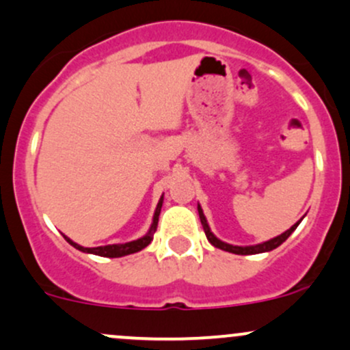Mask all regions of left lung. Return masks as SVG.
I'll return each instance as SVG.
<instances>
[{
  "instance_id": "8db88e82",
  "label": "left lung",
  "mask_w": 350,
  "mask_h": 350,
  "mask_svg": "<svg viewBox=\"0 0 350 350\" xmlns=\"http://www.w3.org/2000/svg\"><path fill=\"white\" fill-rule=\"evenodd\" d=\"M198 213H199V219H201L202 229H204V232H206L207 241H209V243L213 244L214 247L222 249V251H226V252H232V254H239V256L260 254V252H269V251H272V249L279 247V245H281L284 241H286L287 237H289L291 234H293L295 229H297V226L301 224V221H302V219H304V217H301L297 222H295L293 228L287 229L286 232L279 234V236L272 237V239H269V241H264V243H260V244H254V245H232V244L224 243V241H221V239H219V237L214 236V232L211 231L209 224H207V219L204 216V213H202L201 204H198Z\"/></svg>"
}]
</instances>
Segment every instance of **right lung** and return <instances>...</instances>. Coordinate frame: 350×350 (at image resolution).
<instances>
[{"mask_svg": "<svg viewBox=\"0 0 350 350\" xmlns=\"http://www.w3.org/2000/svg\"><path fill=\"white\" fill-rule=\"evenodd\" d=\"M163 201H164V194L161 196L159 201H157L154 216H152V222L149 226L148 232L144 234L143 237L139 239L129 241V243L124 244H107V245H99V247H84V245H79L78 243H75L72 239H69L68 236H64V239L68 241L72 247H76L78 251L86 252V254H94V256H101V257H122V256H129L134 254V252L143 251L148 244H151L152 236H154L156 228H157V221H159V214H161V207H163Z\"/></svg>", "mask_w": 350, "mask_h": 350, "instance_id": "right-lung-1", "label": "right lung"}]
</instances>
